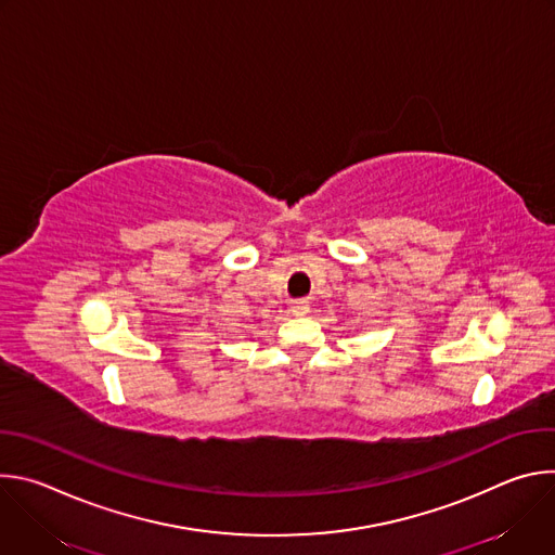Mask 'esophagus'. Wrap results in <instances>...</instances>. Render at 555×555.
I'll use <instances>...</instances> for the list:
<instances>
[{
  "label": "esophagus",
  "mask_w": 555,
  "mask_h": 555,
  "mask_svg": "<svg viewBox=\"0 0 555 555\" xmlns=\"http://www.w3.org/2000/svg\"><path fill=\"white\" fill-rule=\"evenodd\" d=\"M309 311V305L305 302V300H296V302H292V313L294 315H305Z\"/></svg>",
  "instance_id": "1"
}]
</instances>
